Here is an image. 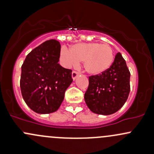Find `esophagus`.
<instances>
[{"label":"esophagus","instance_id":"34e87169","mask_svg":"<svg viewBox=\"0 0 154 154\" xmlns=\"http://www.w3.org/2000/svg\"><path fill=\"white\" fill-rule=\"evenodd\" d=\"M79 75V72H76V71H72V78L73 80H75L76 79V77Z\"/></svg>","mask_w":154,"mask_h":154}]
</instances>
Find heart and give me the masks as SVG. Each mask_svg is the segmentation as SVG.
Returning a JSON list of instances; mask_svg holds the SVG:
<instances>
[{"label":"heart","mask_w":154,"mask_h":154,"mask_svg":"<svg viewBox=\"0 0 154 154\" xmlns=\"http://www.w3.org/2000/svg\"><path fill=\"white\" fill-rule=\"evenodd\" d=\"M62 62L65 67H75L84 61V67L88 73L98 75L109 69L114 62L113 49L110 45L99 42L73 45L71 49L62 48L60 52Z\"/></svg>","instance_id":"1"}]
</instances>
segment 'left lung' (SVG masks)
I'll list each match as a JSON object with an SVG mask.
<instances>
[{
	"label": "left lung",
	"mask_w": 154,
	"mask_h": 154,
	"mask_svg": "<svg viewBox=\"0 0 154 154\" xmlns=\"http://www.w3.org/2000/svg\"><path fill=\"white\" fill-rule=\"evenodd\" d=\"M130 72L120 53H117L109 70L89 77L84 100L90 109L97 115L117 112L125 103L130 92Z\"/></svg>",
	"instance_id": "1"
}]
</instances>
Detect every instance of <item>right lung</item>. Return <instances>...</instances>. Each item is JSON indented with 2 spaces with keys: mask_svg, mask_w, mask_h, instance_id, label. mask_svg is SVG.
Here are the masks:
<instances>
[{
  "mask_svg": "<svg viewBox=\"0 0 154 154\" xmlns=\"http://www.w3.org/2000/svg\"><path fill=\"white\" fill-rule=\"evenodd\" d=\"M60 51L57 40L45 41L28 54L21 67V93L28 106L37 113L56 112L72 82V70L58 63Z\"/></svg>",
  "mask_w": 154,
  "mask_h": 154,
  "instance_id": "1",
  "label": "right lung"
}]
</instances>
